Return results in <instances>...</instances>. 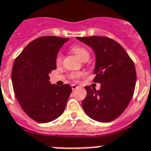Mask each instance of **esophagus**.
Returning <instances> with one entry per match:
<instances>
[{
	"mask_svg": "<svg viewBox=\"0 0 151 151\" xmlns=\"http://www.w3.org/2000/svg\"><path fill=\"white\" fill-rule=\"evenodd\" d=\"M71 88H72V90H75V89H77V88H78V86L77 85H74V84H73V85H71Z\"/></svg>",
	"mask_w": 151,
	"mask_h": 151,
	"instance_id": "34e87169",
	"label": "esophagus"
}]
</instances>
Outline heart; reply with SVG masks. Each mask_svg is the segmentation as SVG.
Segmentation results:
<instances>
[{
	"mask_svg": "<svg viewBox=\"0 0 151 151\" xmlns=\"http://www.w3.org/2000/svg\"><path fill=\"white\" fill-rule=\"evenodd\" d=\"M71 50L73 51L74 53H75L77 55H78L80 59H81L82 60H84L86 58H89V52L85 48L82 47V46H79V45H74L71 48ZM62 60V55L59 53L58 54L56 57V63H59ZM81 75V73H73L71 74V78H73L74 80H77L78 78H79Z\"/></svg>",
	"mask_w": 151,
	"mask_h": 151,
	"instance_id": "heart-1",
	"label": "heart"
}]
</instances>
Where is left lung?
I'll use <instances>...</instances> for the list:
<instances>
[{
  "mask_svg": "<svg viewBox=\"0 0 151 151\" xmlns=\"http://www.w3.org/2000/svg\"><path fill=\"white\" fill-rule=\"evenodd\" d=\"M76 38L92 48L96 56L93 81L100 89L85 86L87 96L82 101L85 114L92 119L110 122L118 117L130 103L136 81L135 65L122 45L102 36Z\"/></svg>",
  "mask_w": 151,
  "mask_h": 151,
  "instance_id": "left-lung-1",
  "label": "left lung"
}]
</instances>
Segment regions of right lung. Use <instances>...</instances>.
<instances>
[{
    "label": "right lung",
    "mask_w": 151,
    "mask_h": 151,
    "mask_svg": "<svg viewBox=\"0 0 151 151\" xmlns=\"http://www.w3.org/2000/svg\"><path fill=\"white\" fill-rule=\"evenodd\" d=\"M68 40L55 36L38 37L27 45L13 64L15 97L23 111L39 123L58 118L72 92L68 84L57 86L49 81V73L56 69L58 52Z\"/></svg>",
    "instance_id": "obj_1"
}]
</instances>
